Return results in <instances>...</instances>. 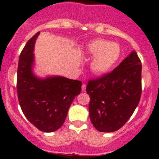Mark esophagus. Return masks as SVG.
Returning <instances> with one entry per match:
<instances>
[{"label":"esophagus","mask_w":159,"mask_h":159,"mask_svg":"<svg viewBox=\"0 0 159 159\" xmlns=\"http://www.w3.org/2000/svg\"><path fill=\"white\" fill-rule=\"evenodd\" d=\"M82 90L83 91H85L86 90V84H83L82 85Z\"/></svg>","instance_id":"obj_1"}]
</instances>
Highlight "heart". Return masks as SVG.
Here are the masks:
<instances>
[{
  "instance_id": "1",
  "label": "heart",
  "mask_w": 159,
  "mask_h": 159,
  "mask_svg": "<svg viewBox=\"0 0 159 159\" xmlns=\"http://www.w3.org/2000/svg\"><path fill=\"white\" fill-rule=\"evenodd\" d=\"M87 51L93 56L91 69L97 75L109 71L119 60L121 54L120 46L117 43L104 39H97L88 43Z\"/></svg>"
}]
</instances>
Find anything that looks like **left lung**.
I'll return each instance as SVG.
<instances>
[{"label":"left lung","mask_w":159,"mask_h":159,"mask_svg":"<svg viewBox=\"0 0 159 159\" xmlns=\"http://www.w3.org/2000/svg\"><path fill=\"white\" fill-rule=\"evenodd\" d=\"M141 61L133 51L112 72L88 81L89 115L100 132H115L135 111L142 92Z\"/></svg>","instance_id":"left-lung-1"}]
</instances>
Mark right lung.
<instances>
[{"mask_svg":"<svg viewBox=\"0 0 159 159\" xmlns=\"http://www.w3.org/2000/svg\"><path fill=\"white\" fill-rule=\"evenodd\" d=\"M40 33L29 40L19 56L17 93L26 119L39 130L50 133L63 125L72 101L80 93L82 82L62 76L41 80L33 75V47Z\"/></svg>","mask_w":159,"mask_h":159,"instance_id":"1","label":"right lung"}]
</instances>
